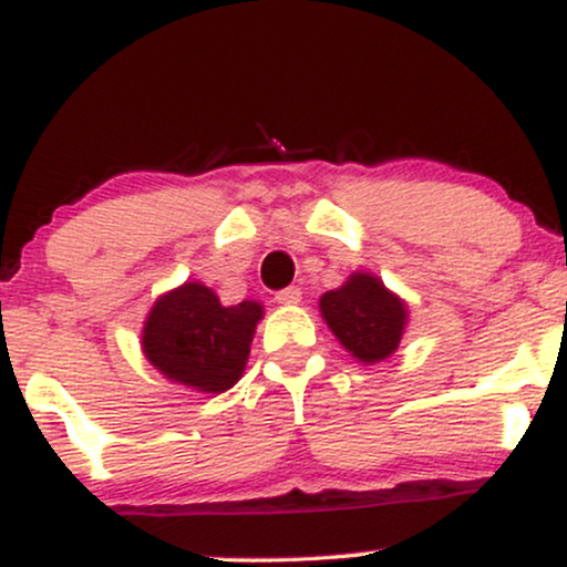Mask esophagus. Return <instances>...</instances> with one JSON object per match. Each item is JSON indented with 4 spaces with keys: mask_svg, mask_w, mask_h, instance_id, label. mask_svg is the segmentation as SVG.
<instances>
[{
    "mask_svg": "<svg viewBox=\"0 0 567 567\" xmlns=\"http://www.w3.org/2000/svg\"><path fill=\"white\" fill-rule=\"evenodd\" d=\"M275 301L277 303H298L301 301V288H298V285H290V288H282V290H277V296H275Z\"/></svg>",
    "mask_w": 567,
    "mask_h": 567,
    "instance_id": "obj_1",
    "label": "esophagus"
}]
</instances>
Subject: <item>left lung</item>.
<instances>
[{
  "mask_svg": "<svg viewBox=\"0 0 567 567\" xmlns=\"http://www.w3.org/2000/svg\"><path fill=\"white\" fill-rule=\"evenodd\" d=\"M320 311L338 341L360 362H381L400 347L408 311L375 277L351 275L343 288L324 292Z\"/></svg>",
  "mask_w": 567,
  "mask_h": 567,
  "instance_id": "1",
  "label": "left lung"
}]
</instances>
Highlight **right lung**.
<instances>
[{
  "label": "right lung",
  "mask_w": 567,
  "mask_h": 567,
  "mask_svg": "<svg viewBox=\"0 0 567 567\" xmlns=\"http://www.w3.org/2000/svg\"><path fill=\"white\" fill-rule=\"evenodd\" d=\"M261 315V303L224 306L210 288L186 282L154 303L143 351L167 379L199 392H226L243 375Z\"/></svg>",
  "instance_id": "add662e5"
}]
</instances>
